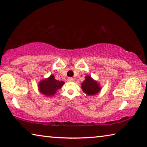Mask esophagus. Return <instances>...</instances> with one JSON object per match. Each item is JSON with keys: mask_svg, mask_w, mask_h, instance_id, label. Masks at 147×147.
I'll list each match as a JSON object with an SVG mask.
<instances>
[{"mask_svg": "<svg viewBox=\"0 0 147 147\" xmlns=\"http://www.w3.org/2000/svg\"><path fill=\"white\" fill-rule=\"evenodd\" d=\"M67 80H68L69 82H73L74 79H73V78H72V77H69V78H68Z\"/></svg>", "mask_w": 147, "mask_h": 147, "instance_id": "1", "label": "esophagus"}]
</instances>
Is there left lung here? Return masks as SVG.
Instances as JSON below:
<instances>
[{
    "mask_svg": "<svg viewBox=\"0 0 147 147\" xmlns=\"http://www.w3.org/2000/svg\"><path fill=\"white\" fill-rule=\"evenodd\" d=\"M82 89L88 95H94L100 90L99 84L93 80L91 76H86V80L82 83Z\"/></svg>",
    "mask_w": 147,
    "mask_h": 147,
    "instance_id": "8db88e82",
    "label": "left lung"
}]
</instances>
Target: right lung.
<instances>
[{"mask_svg":"<svg viewBox=\"0 0 147 147\" xmlns=\"http://www.w3.org/2000/svg\"><path fill=\"white\" fill-rule=\"evenodd\" d=\"M63 84V81L57 80L53 75H51L49 78L41 81L38 86L41 93L46 96H53Z\"/></svg>","mask_w":147,"mask_h":147,"instance_id":"obj_1","label":"right lung"}]
</instances>
